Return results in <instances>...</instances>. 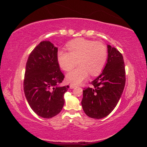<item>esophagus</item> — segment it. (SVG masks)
I'll return each mask as SVG.
<instances>
[{
    "label": "esophagus",
    "mask_w": 147,
    "mask_h": 147,
    "mask_svg": "<svg viewBox=\"0 0 147 147\" xmlns=\"http://www.w3.org/2000/svg\"><path fill=\"white\" fill-rule=\"evenodd\" d=\"M76 86H77V85H74V84H70V85H69V88H71V89H73V88H75Z\"/></svg>",
    "instance_id": "34e87169"
}]
</instances>
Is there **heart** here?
I'll list each match as a JSON object with an SVG mask.
<instances>
[{
  "label": "heart",
  "mask_w": 147,
  "mask_h": 147,
  "mask_svg": "<svg viewBox=\"0 0 147 147\" xmlns=\"http://www.w3.org/2000/svg\"><path fill=\"white\" fill-rule=\"evenodd\" d=\"M69 51H59L57 61L62 69L68 71L79 64L76 68L68 73L69 82L79 84L88 74L96 76L104 69L107 62V49L104 43L84 38H78L67 45Z\"/></svg>",
  "instance_id": "b5f03b06"
}]
</instances>
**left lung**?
<instances>
[{
	"label": "left lung",
	"mask_w": 147,
	"mask_h": 147,
	"mask_svg": "<svg viewBox=\"0 0 147 147\" xmlns=\"http://www.w3.org/2000/svg\"><path fill=\"white\" fill-rule=\"evenodd\" d=\"M107 63L102 73L92 82L91 88L83 91L82 105L85 113L93 119L104 118L114 110L123 92L126 72L123 55L107 45Z\"/></svg>",
	"instance_id": "8db88e82"
}]
</instances>
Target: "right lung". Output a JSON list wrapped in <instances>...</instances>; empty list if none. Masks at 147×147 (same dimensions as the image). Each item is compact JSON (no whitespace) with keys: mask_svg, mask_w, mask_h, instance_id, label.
<instances>
[{"mask_svg":"<svg viewBox=\"0 0 147 147\" xmlns=\"http://www.w3.org/2000/svg\"><path fill=\"white\" fill-rule=\"evenodd\" d=\"M58 48L50 41L40 42L26 62L24 92L32 110L39 116L52 118L64 104L69 86H60L64 78L57 61Z\"/></svg>","mask_w":147,"mask_h":147,"instance_id":"1","label":"right lung"}]
</instances>
